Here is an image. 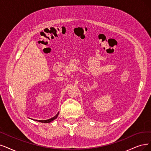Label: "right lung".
<instances>
[{
	"instance_id": "right-lung-1",
	"label": "right lung",
	"mask_w": 151,
	"mask_h": 151,
	"mask_svg": "<svg viewBox=\"0 0 151 151\" xmlns=\"http://www.w3.org/2000/svg\"><path fill=\"white\" fill-rule=\"evenodd\" d=\"M58 114H59V113L56 114V115L55 116H54L53 118H50V119H46V120H36V121H38V122H41V123H49L51 122L52 121H53L54 119H55L58 117Z\"/></svg>"
}]
</instances>
